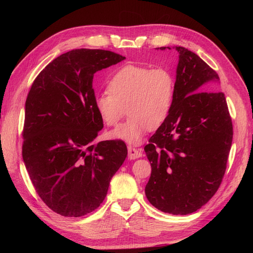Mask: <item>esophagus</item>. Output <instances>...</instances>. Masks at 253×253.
I'll list each match as a JSON object with an SVG mask.
<instances>
[{
  "mask_svg": "<svg viewBox=\"0 0 253 253\" xmlns=\"http://www.w3.org/2000/svg\"><path fill=\"white\" fill-rule=\"evenodd\" d=\"M127 151L129 159H137L142 156V149H136L132 147V145H128Z\"/></svg>",
  "mask_w": 253,
  "mask_h": 253,
  "instance_id": "obj_1",
  "label": "esophagus"
}]
</instances>
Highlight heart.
<instances>
[{
	"label": "heart",
	"mask_w": 253,
	"mask_h": 253,
	"mask_svg": "<svg viewBox=\"0 0 253 253\" xmlns=\"http://www.w3.org/2000/svg\"><path fill=\"white\" fill-rule=\"evenodd\" d=\"M175 78L166 68L127 64L114 73L108 91L95 98V109L106 126L124 125L111 133L114 138L139 143L148 129L155 131L169 118L174 105Z\"/></svg>",
	"instance_id": "1"
}]
</instances>
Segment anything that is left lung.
<instances>
[{
	"label": "left lung",
	"instance_id": "obj_1",
	"mask_svg": "<svg viewBox=\"0 0 253 253\" xmlns=\"http://www.w3.org/2000/svg\"><path fill=\"white\" fill-rule=\"evenodd\" d=\"M175 49L179 61L174 105L144 147L152 167L144 191L158 210L186 215L202 208L218 190L233 126L224 93L211 90L219 80L216 72L193 51Z\"/></svg>",
	"mask_w": 253,
	"mask_h": 253
}]
</instances>
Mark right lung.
<instances>
[{
  "label": "right lung",
  "instance_id": "add662e5",
  "mask_svg": "<svg viewBox=\"0 0 253 253\" xmlns=\"http://www.w3.org/2000/svg\"><path fill=\"white\" fill-rule=\"evenodd\" d=\"M126 57L73 49L37 76L25 102L22 156L36 192L62 216L80 217L104 201L127 155L126 143L94 139L103 127L95 109L94 75Z\"/></svg>",
  "mask_w": 253,
  "mask_h": 253
}]
</instances>
